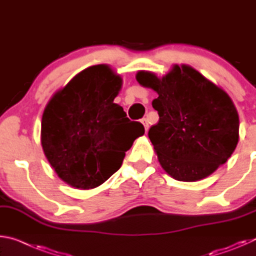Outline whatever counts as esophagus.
<instances>
[{"instance_id": "34e87169", "label": "esophagus", "mask_w": 256, "mask_h": 256, "mask_svg": "<svg viewBox=\"0 0 256 256\" xmlns=\"http://www.w3.org/2000/svg\"><path fill=\"white\" fill-rule=\"evenodd\" d=\"M141 123L144 124V130H146V132L148 131V128H149V123H148V120H146V118H142V120H141Z\"/></svg>"}]
</instances>
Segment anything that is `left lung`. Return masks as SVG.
Instances as JSON below:
<instances>
[{"label": "left lung", "mask_w": 256, "mask_h": 256, "mask_svg": "<svg viewBox=\"0 0 256 256\" xmlns=\"http://www.w3.org/2000/svg\"><path fill=\"white\" fill-rule=\"evenodd\" d=\"M136 79L158 94L152 107L159 122L148 136L168 175L200 180L227 162L240 138V118L224 89L186 64H174L162 78L138 71Z\"/></svg>", "instance_id": "obj_1"}]
</instances>
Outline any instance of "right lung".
Segmentation results:
<instances>
[{"mask_svg": "<svg viewBox=\"0 0 256 256\" xmlns=\"http://www.w3.org/2000/svg\"><path fill=\"white\" fill-rule=\"evenodd\" d=\"M122 76L107 64L84 68L56 92L42 118V151L64 183L79 190L102 185L122 166L125 151L144 128L114 102Z\"/></svg>", "mask_w": 256, "mask_h": 256, "instance_id": "add662e5", "label": "right lung"}]
</instances>
